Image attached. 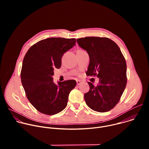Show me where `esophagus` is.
<instances>
[{"instance_id":"1","label":"esophagus","mask_w":149,"mask_h":149,"mask_svg":"<svg viewBox=\"0 0 149 149\" xmlns=\"http://www.w3.org/2000/svg\"><path fill=\"white\" fill-rule=\"evenodd\" d=\"M81 83H82L81 81H80V80H77V84L78 85V86H79V85H80Z\"/></svg>"}]
</instances>
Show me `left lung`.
<instances>
[{
	"label": "left lung",
	"mask_w": 149,
	"mask_h": 149,
	"mask_svg": "<svg viewBox=\"0 0 149 149\" xmlns=\"http://www.w3.org/2000/svg\"><path fill=\"white\" fill-rule=\"evenodd\" d=\"M78 45L90 57L87 75L97 76V86L88 82L90 90L84 94L88 107L104 113L113 109L118 102L127 84V65L118 46L107 38L86 37L77 39Z\"/></svg>",
	"instance_id": "8db88e82"
}]
</instances>
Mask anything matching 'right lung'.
<instances>
[{
    "label": "right lung",
    "instance_id": "right-lung-1",
    "mask_svg": "<svg viewBox=\"0 0 149 149\" xmlns=\"http://www.w3.org/2000/svg\"><path fill=\"white\" fill-rule=\"evenodd\" d=\"M75 38H49L32 45L22 63L20 77L26 97L40 113L54 115L64 109L75 80L53 81L54 70L60 68L65 52L75 45Z\"/></svg>",
    "mask_w": 149,
    "mask_h": 149
}]
</instances>
